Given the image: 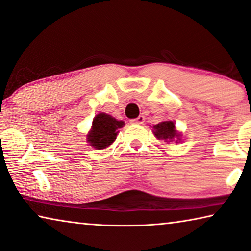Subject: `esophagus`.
Here are the masks:
<instances>
[{
    "mask_svg": "<svg viewBox=\"0 0 251 251\" xmlns=\"http://www.w3.org/2000/svg\"><path fill=\"white\" fill-rule=\"evenodd\" d=\"M144 121H145V117L143 116V115H140V116H138L137 118L132 119V121H130V123H132V124H143V123H144Z\"/></svg>",
    "mask_w": 251,
    "mask_h": 251,
    "instance_id": "1",
    "label": "esophagus"
}]
</instances>
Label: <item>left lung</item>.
<instances>
[{
    "label": "left lung",
    "mask_w": 251,
    "mask_h": 251,
    "mask_svg": "<svg viewBox=\"0 0 251 251\" xmlns=\"http://www.w3.org/2000/svg\"><path fill=\"white\" fill-rule=\"evenodd\" d=\"M152 132L157 140H162L166 143L176 142L180 143L182 141V133L178 132L176 127V123L173 121H164L153 125Z\"/></svg>",
    "instance_id": "left-lung-1"
}]
</instances>
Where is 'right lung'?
I'll return each mask as SVG.
<instances>
[{
    "mask_svg": "<svg viewBox=\"0 0 251 251\" xmlns=\"http://www.w3.org/2000/svg\"><path fill=\"white\" fill-rule=\"evenodd\" d=\"M125 123L118 121L106 113H99L93 119L90 130L87 134V142L96 150H105L116 140L119 129Z\"/></svg>",
    "mask_w": 251,
    "mask_h": 251,
    "instance_id": "obj_1",
    "label": "right lung"
}]
</instances>
